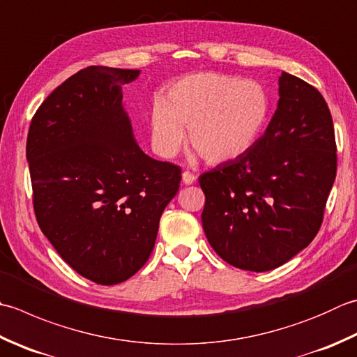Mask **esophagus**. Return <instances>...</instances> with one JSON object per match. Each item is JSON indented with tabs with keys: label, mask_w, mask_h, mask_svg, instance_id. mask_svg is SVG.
Wrapping results in <instances>:
<instances>
[{
	"label": "esophagus",
	"mask_w": 357,
	"mask_h": 357,
	"mask_svg": "<svg viewBox=\"0 0 357 357\" xmlns=\"http://www.w3.org/2000/svg\"><path fill=\"white\" fill-rule=\"evenodd\" d=\"M195 179H197V176H195V174H193L192 172H184V173H183V183H184V184L190 185V184L195 183Z\"/></svg>",
	"instance_id": "34e87169"
}]
</instances>
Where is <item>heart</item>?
<instances>
[{
    "mask_svg": "<svg viewBox=\"0 0 357 357\" xmlns=\"http://www.w3.org/2000/svg\"><path fill=\"white\" fill-rule=\"evenodd\" d=\"M266 89L255 80L204 73L188 75L158 99L150 113L151 145L174 158L188 128L192 149L208 164L240 158L252 149L269 117Z\"/></svg>",
    "mask_w": 357,
    "mask_h": 357,
    "instance_id": "obj_1",
    "label": "heart"
}]
</instances>
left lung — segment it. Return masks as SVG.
Instances as JSON below:
<instances>
[{"instance_id": "8db88e82", "label": "left lung", "mask_w": 357, "mask_h": 357, "mask_svg": "<svg viewBox=\"0 0 357 357\" xmlns=\"http://www.w3.org/2000/svg\"><path fill=\"white\" fill-rule=\"evenodd\" d=\"M264 135L240 158L202 173V229L232 266L264 272L305 249L322 226L336 179V137L319 91L282 73Z\"/></svg>"}]
</instances>
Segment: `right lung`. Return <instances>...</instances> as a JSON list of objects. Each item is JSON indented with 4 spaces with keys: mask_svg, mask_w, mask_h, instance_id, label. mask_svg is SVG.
<instances>
[{
    "mask_svg": "<svg viewBox=\"0 0 357 357\" xmlns=\"http://www.w3.org/2000/svg\"><path fill=\"white\" fill-rule=\"evenodd\" d=\"M139 69L88 66L33 114L26 144L38 226L77 274L128 280L150 258L181 169L139 149L122 86Z\"/></svg>",
    "mask_w": 357,
    "mask_h": 357,
    "instance_id": "add662e5",
    "label": "right lung"
}]
</instances>
